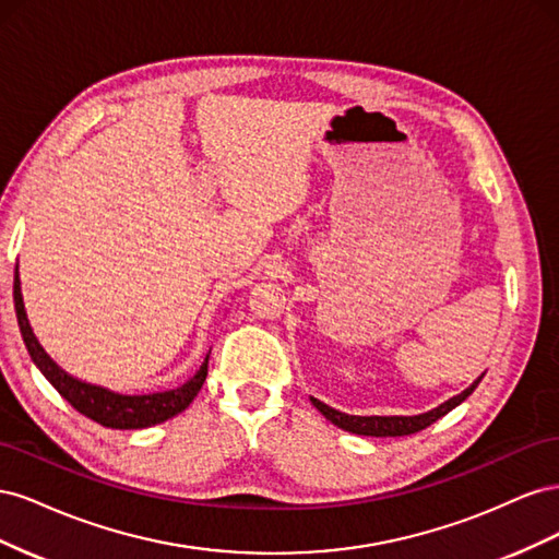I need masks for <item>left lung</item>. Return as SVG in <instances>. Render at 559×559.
Listing matches in <instances>:
<instances>
[{"instance_id":"8db88e82","label":"left lung","mask_w":559,"mask_h":559,"mask_svg":"<svg viewBox=\"0 0 559 559\" xmlns=\"http://www.w3.org/2000/svg\"><path fill=\"white\" fill-rule=\"evenodd\" d=\"M483 376L478 380H473V384H468L462 394H456L448 401H443L441 405H436V408L427 411V413H419V415H370V417H361V415H347L331 408V405L321 403L319 399H312L314 408L324 415L329 421H333L335 427H341L349 433H357V436H376V438H389V436H411L417 433L421 429L431 427L436 419H441L443 415H448L452 408H456L462 401H466L473 389L480 384Z\"/></svg>"}]
</instances>
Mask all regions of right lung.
I'll return each instance as SVG.
<instances>
[{
	"instance_id": "right-lung-1",
	"label": "right lung",
	"mask_w": 559,
	"mask_h": 559,
	"mask_svg": "<svg viewBox=\"0 0 559 559\" xmlns=\"http://www.w3.org/2000/svg\"><path fill=\"white\" fill-rule=\"evenodd\" d=\"M13 302H15V317H19V326H21L23 341H25V347L29 352L32 361H35V366L41 370L44 378L58 389V394L64 401H70L81 415L91 417L93 421H97V425H103V427L123 429V431L126 429H146V427L160 425V421L173 419L189 408L191 401L198 396L202 382H205V378H207L210 354L191 380H186L181 386L167 389V392L118 394V392H111V389H107V386L79 380V378L67 373L64 368H60L53 359L48 357L46 349L39 345L35 331H32L27 312H25V302H23L19 265H15V273H13Z\"/></svg>"
}]
</instances>
